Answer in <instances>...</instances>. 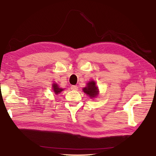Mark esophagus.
Instances as JSON below:
<instances>
[{
  "label": "esophagus",
  "mask_w": 156,
  "mask_h": 156,
  "mask_svg": "<svg viewBox=\"0 0 156 156\" xmlns=\"http://www.w3.org/2000/svg\"><path fill=\"white\" fill-rule=\"evenodd\" d=\"M71 89L76 90L78 89V87L77 85H71Z\"/></svg>",
  "instance_id": "obj_1"
}]
</instances>
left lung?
<instances>
[{
    "mask_svg": "<svg viewBox=\"0 0 156 156\" xmlns=\"http://www.w3.org/2000/svg\"><path fill=\"white\" fill-rule=\"evenodd\" d=\"M83 90L84 91V93L88 94L90 98L95 97L98 94V90L97 87L96 86V83L93 81H90L89 83H87V87H84Z\"/></svg>",
    "mask_w": 156,
    "mask_h": 156,
    "instance_id": "8db88e82",
    "label": "left lung"
}]
</instances>
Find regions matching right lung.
<instances>
[{
  "label": "right lung",
  "mask_w": 156,
  "mask_h": 156,
  "mask_svg": "<svg viewBox=\"0 0 156 156\" xmlns=\"http://www.w3.org/2000/svg\"><path fill=\"white\" fill-rule=\"evenodd\" d=\"M53 90H54L55 94H59V93L62 92V90H63V89L59 88L58 85L54 83V84H53Z\"/></svg>",
  "instance_id": "obj_1"
}]
</instances>
